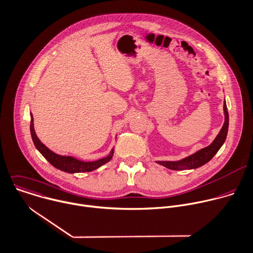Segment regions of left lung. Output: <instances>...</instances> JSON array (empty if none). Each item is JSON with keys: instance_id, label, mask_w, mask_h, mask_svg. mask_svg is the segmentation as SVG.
<instances>
[{"instance_id": "obj_1", "label": "left lung", "mask_w": 253, "mask_h": 253, "mask_svg": "<svg viewBox=\"0 0 253 253\" xmlns=\"http://www.w3.org/2000/svg\"><path fill=\"white\" fill-rule=\"evenodd\" d=\"M223 110H224V116H225V120H224V124L222 128L220 129L219 133L217 134V136L215 137V139L213 140V142L209 145L208 147H205L203 149L198 150L197 153L181 160L178 162H158V164L172 169V170H183V169H197L201 166L206 165L207 163H209L218 151V149L221 147V145L223 144L226 135H227V131H228V112H227V107L225 102L223 103Z\"/></svg>"}]
</instances>
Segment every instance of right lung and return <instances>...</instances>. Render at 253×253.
Segmentation results:
<instances>
[{"label":"right lung","mask_w":253,"mask_h":253,"mask_svg":"<svg viewBox=\"0 0 253 253\" xmlns=\"http://www.w3.org/2000/svg\"><path fill=\"white\" fill-rule=\"evenodd\" d=\"M31 134L33 141L35 143V146L38 148L40 153L43 156V158L58 169H61L63 171L69 172V173H75V172H86V171H91L99 167L104 166L105 164L109 163L114 155V149H112L111 154L104 159H100L95 162H82L79 160H76L73 157H63L60 155H57L53 153L52 150H49L43 143L41 142V140L38 138L35 129H34V119L33 116H31Z\"/></svg>","instance_id":"1"}]
</instances>
